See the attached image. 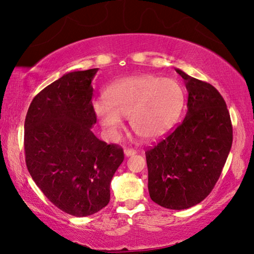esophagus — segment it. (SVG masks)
<instances>
[{
    "instance_id": "esophagus-1",
    "label": "esophagus",
    "mask_w": 254,
    "mask_h": 254,
    "mask_svg": "<svg viewBox=\"0 0 254 254\" xmlns=\"http://www.w3.org/2000/svg\"><path fill=\"white\" fill-rule=\"evenodd\" d=\"M136 151L134 149H131V148H126L124 149V154H126L127 157L128 156H133V154H135Z\"/></svg>"
}]
</instances>
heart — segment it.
Listing matches in <instances>:
<instances>
[{"mask_svg": "<svg viewBox=\"0 0 254 254\" xmlns=\"http://www.w3.org/2000/svg\"><path fill=\"white\" fill-rule=\"evenodd\" d=\"M94 111L107 134L115 137L130 117L133 132L143 140H157L177 122L185 105V91L177 80L153 75L127 77L107 89Z\"/></svg>", "mask_w": 254, "mask_h": 254, "instance_id": "b5f03b06", "label": "heart"}]
</instances>
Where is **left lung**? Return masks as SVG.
<instances>
[{
  "mask_svg": "<svg viewBox=\"0 0 254 254\" xmlns=\"http://www.w3.org/2000/svg\"><path fill=\"white\" fill-rule=\"evenodd\" d=\"M186 83L187 113L182 123L145 151L151 199L169 209H186L213 190L233 142L224 98L206 81L176 69Z\"/></svg>",
  "mask_w": 254,
  "mask_h": 254,
  "instance_id": "left-lung-1",
  "label": "left lung"
}]
</instances>
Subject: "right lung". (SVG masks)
I'll use <instances>...</instances> for the list:
<instances>
[{
  "instance_id": "add662e5",
  "label": "right lung",
  "mask_w": 254,
  "mask_h": 254,
  "mask_svg": "<svg viewBox=\"0 0 254 254\" xmlns=\"http://www.w3.org/2000/svg\"><path fill=\"white\" fill-rule=\"evenodd\" d=\"M71 71L38 93L24 121V153L34 183L55 206L77 217L110 201V184L124 160L119 144L94 135L93 77Z\"/></svg>"
}]
</instances>
